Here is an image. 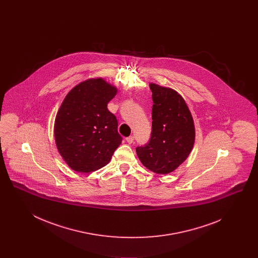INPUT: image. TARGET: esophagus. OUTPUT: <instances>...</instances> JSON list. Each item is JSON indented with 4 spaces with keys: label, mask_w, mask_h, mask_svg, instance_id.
I'll list each match as a JSON object with an SVG mask.
<instances>
[{
    "label": "esophagus",
    "mask_w": 258,
    "mask_h": 258,
    "mask_svg": "<svg viewBox=\"0 0 258 258\" xmlns=\"http://www.w3.org/2000/svg\"><path fill=\"white\" fill-rule=\"evenodd\" d=\"M134 140H135V136H133V135L126 137V142H127L128 144H132V143L134 142Z\"/></svg>",
    "instance_id": "34e87169"
}]
</instances>
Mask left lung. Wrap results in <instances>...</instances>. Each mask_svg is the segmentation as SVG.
Returning <instances> with one entry per match:
<instances>
[{
    "label": "left lung",
    "mask_w": 258,
    "mask_h": 258,
    "mask_svg": "<svg viewBox=\"0 0 258 258\" xmlns=\"http://www.w3.org/2000/svg\"><path fill=\"white\" fill-rule=\"evenodd\" d=\"M153 93L152 133L147 144L136 147L140 161L151 171L168 174L192 150L196 131L191 114L176 91L150 84Z\"/></svg>",
    "instance_id": "obj_1"
}]
</instances>
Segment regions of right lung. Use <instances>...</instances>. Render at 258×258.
<instances>
[{"instance_id":"obj_1","label":"right lung","mask_w":258,"mask_h":258,"mask_svg":"<svg viewBox=\"0 0 258 258\" xmlns=\"http://www.w3.org/2000/svg\"><path fill=\"white\" fill-rule=\"evenodd\" d=\"M116 93L115 87L97 78L81 82L63 99L54 135L60 155L75 171L105 166L122 143L116 116L107 108Z\"/></svg>"}]
</instances>
